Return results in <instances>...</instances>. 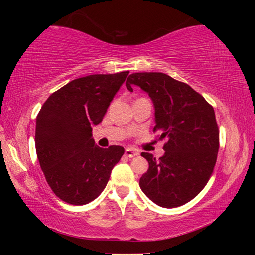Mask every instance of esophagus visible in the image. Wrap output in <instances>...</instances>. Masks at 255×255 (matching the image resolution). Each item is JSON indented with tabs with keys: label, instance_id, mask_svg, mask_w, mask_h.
I'll return each instance as SVG.
<instances>
[{
	"label": "esophagus",
	"instance_id": "34e87169",
	"mask_svg": "<svg viewBox=\"0 0 255 255\" xmlns=\"http://www.w3.org/2000/svg\"><path fill=\"white\" fill-rule=\"evenodd\" d=\"M125 155H126V156H127V157H129V158H132V157L137 156L138 153H137V152H135V150H133V149L127 148L126 150H125Z\"/></svg>",
	"mask_w": 255,
	"mask_h": 255
}]
</instances>
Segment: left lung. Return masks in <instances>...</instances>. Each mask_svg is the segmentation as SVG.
<instances>
[{
  "mask_svg": "<svg viewBox=\"0 0 255 255\" xmlns=\"http://www.w3.org/2000/svg\"><path fill=\"white\" fill-rule=\"evenodd\" d=\"M133 84L153 100L154 132L166 139L165 153L158 159L141 153L149 167L139 187L164 208L182 206L205 188L213 174L219 148L214 108L191 86L164 73H133L126 81L129 91Z\"/></svg>",
  "mask_w": 255,
  "mask_h": 255,
  "instance_id": "8db88e82",
  "label": "left lung"
}]
</instances>
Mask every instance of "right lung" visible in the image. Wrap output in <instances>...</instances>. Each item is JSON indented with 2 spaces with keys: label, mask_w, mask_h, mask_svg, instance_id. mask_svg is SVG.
<instances>
[{
  "label": "right lung",
  "mask_w": 255,
  "mask_h": 255,
  "mask_svg": "<svg viewBox=\"0 0 255 255\" xmlns=\"http://www.w3.org/2000/svg\"><path fill=\"white\" fill-rule=\"evenodd\" d=\"M128 74L73 80L51 94L37 116L38 161L50 189L67 204L80 206L96 199L125 153L122 146H97L92 126L102 122Z\"/></svg>",
  "instance_id": "1"
}]
</instances>
